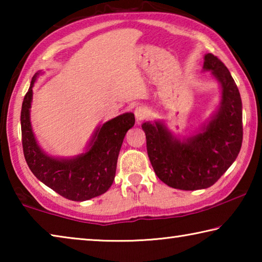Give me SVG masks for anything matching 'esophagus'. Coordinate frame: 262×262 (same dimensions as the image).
<instances>
[{
	"label": "esophagus",
	"mask_w": 262,
	"mask_h": 262,
	"mask_svg": "<svg viewBox=\"0 0 262 262\" xmlns=\"http://www.w3.org/2000/svg\"><path fill=\"white\" fill-rule=\"evenodd\" d=\"M134 114H135V118H136L137 122H141V121H143V120H145V119L149 118L150 111H149L148 107H145V106L140 105L135 108Z\"/></svg>",
	"instance_id": "obj_1"
}]
</instances>
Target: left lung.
Segmentation results:
<instances>
[{
  "instance_id": "left-lung-1",
  "label": "left lung",
  "mask_w": 262,
  "mask_h": 262,
  "mask_svg": "<svg viewBox=\"0 0 262 262\" xmlns=\"http://www.w3.org/2000/svg\"><path fill=\"white\" fill-rule=\"evenodd\" d=\"M203 70H210L220 82L222 99L201 132L180 141L161 121L142 125L155 173L177 189L210 187L236 161L242 148V98L236 83L223 62L211 53L205 55Z\"/></svg>"
}]
</instances>
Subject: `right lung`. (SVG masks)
Masks as SVG:
<instances>
[{"mask_svg": "<svg viewBox=\"0 0 262 262\" xmlns=\"http://www.w3.org/2000/svg\"><path fill=\"white\" fill-rule=\"evenodd\" d=\"M32 77L20 112L21 143L25 161L37 178L57 194L72 201H86L99 196L113 184L119 151L128 129L134 126L133 113H123L97 128L84 154L74 158H54L39 147L30 121Z\"/></svg>", "mask_w": 262, "mask_h": 262, "instance_id": "right-lung-1", "label": "right lung"}]
</instances>
